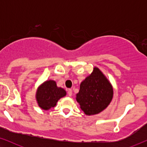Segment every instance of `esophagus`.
<instances>
[{
  "label": "esophagus",
  "mask_w": 147,
  "mask_h": 147,
  "mask_svg": "<svg viewBox=\"0 0 147 147\" xmlns=\"http://www.w3.org/2000/svg\"><path fill=\"white\" fill-rule=\"evenodd\" d=\"M67 94H68V96H72V90H71V89H68Z\"/></svg>",
  "instance_id": "34e87169"
}]
</instances>
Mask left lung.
<instances>
[{"label":"left lung","mask_w":147,"mask_h":147,"mask_svg":"<svg viewBox=\"0 0 147 147\" xmlns=\"http://www.w3.org/2000/svg\"><path fill=\"white\" fill-rule=\"evenodd\" d=\"M114 95L111 83L99 68L94 67L90 75L80 84L76 100L88 116L99 114L108 107Z\"/></svg>","instance_id":"1"}]
</instances>
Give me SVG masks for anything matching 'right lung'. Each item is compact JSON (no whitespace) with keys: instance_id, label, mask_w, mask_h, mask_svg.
Returning <instances> with one entry per match:
<instances>
[{"instance_id":"1","label":"right lung","mask_w":147,"mask_h":147,"mask_svg":"<svg viewBox=\"0 0 147 147\" xmlns=\"http://www.w3.org/2000/svg\"><path fill=\"white\" fill-rule=\"evenodd\" d=\"M66 96L63 88L57 87L54 80H47L38 87L36 92V100L41 109L48 110L57 104L60 98Z\"/></svg>"}]
</instances>
